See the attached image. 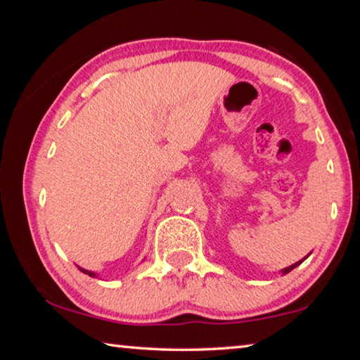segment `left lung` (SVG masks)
<instances>
[{
  "label": "left lung",
  "mask_w": 360,
  "mask_h": 360,
  "mask_svg": "<svg viewBox=\"0 0 360 360\" xmlns=\"http://www.w3.org/2000/svg\"><path fill=\"white\" fill-rule=\"evenodd\" d=\"M309 254H311V252H309ZM309 254H308V255H309ZM308 255H307V257H308ZM307 257H303L302 260H298V262H295V264H294V265H290V266H285V268H283V270H281V273H283V275H288V273H289V271H292V270H294V268H295V266H298V265H300V264H302V262H303L304 259H307Z\"/></svg>",
  "instance_id": "8db88e82"
}]
</instances>
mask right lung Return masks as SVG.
<instances>
[{
    "label": "right lung",
    "mask_w": 360,
    "mask_h": 360,
    "mask_svg": "<svg viewBox=\"0 0 360 360\" xmlns=\"http://www.w3.org/2000/svg\"><path fill=\"white\" fill-rule=\"evenodd\" d=\"M79 270H81L82 273H85V275H89V276H92V278H96V273L95 271H89V270H85V268H82V266H77Z\"/></svg>",
    "instance_id": "1"
}]
</instances>
